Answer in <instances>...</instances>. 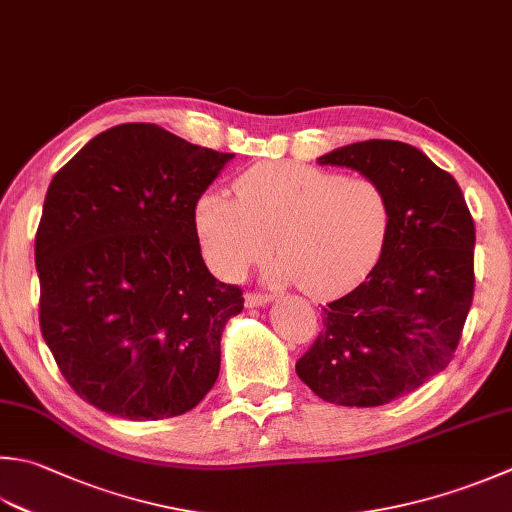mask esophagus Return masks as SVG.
Wrapping results in <instances>:
<instances>
[{"instance_id":"esophagus-1","label":"esophagus","mask_w":512,"mask_h":512,"mask_svg":"<svg viewBox=\"0 0 512 512\" xmlns=\"http://www.w3.org/2000/svg\"><path fill=\"white\" fill-rule=\"evenodd\" d=\"M270 299H273V295L268 293H257V290H250V293H246V306L255 308V306H264L268 304Z\"/></svg>"}]
</instances>
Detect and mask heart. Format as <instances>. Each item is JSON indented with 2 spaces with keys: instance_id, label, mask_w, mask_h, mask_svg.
I'll list each match as a JSON object with an SVG mask.
<instances>
[{
  "instance_id": "obj_1",
  "label": "heart",
  "mask_w": 512,
  "mask_h": 512,
  "mask_svg": "<svg viewBox=\"0 0 512 512\" xmlns=\"http://www.w3.org/2000/svg\"><path fill=\"white\" fill-rule=\"evenodd\" d=\"M195 228L217 275L239 279L275 246L282 282H299L308 297L330 299L362 284L379 262L393 228V204L370 177L262 162L235 179V199L215 190L199 197Z\"/></svg>"
}]
</instances>
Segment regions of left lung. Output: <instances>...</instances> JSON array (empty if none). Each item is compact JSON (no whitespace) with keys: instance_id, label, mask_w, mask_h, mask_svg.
<instances>
[{"instance_id":"obj_1","label":"left lung","mask_w":512,"mask_h":512,"mask_svg":"<svg viewBox=\"0 0 512 512\" xmlns=\"http://www.w3.org/2000/svg\"><path fill=\"white\" fill-rule=\"evenodd\" d=\"M319 164L382 184L393 228L366 282L322 308L324 330L297 375L324 402L384 406L455 357L475 290V222L455 177L415 146L368 139Z\"/></svg>"}]
</instances>
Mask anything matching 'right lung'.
<instances>
[{"label":"right lung","instance_id":"add662e5","mask_svg":"<svg viewBox=\"0 0 512 512\" xmlns=\"http://www.w3.org/2000/svg\"><path fill=\"white\" fill-rule=\"evenodd\" d=\"M233 157L119 124L57 170L35 235L39 328L84 402L142 422L213 388L244 297L206 268L195 208Z\"/></svg>","mask_w":512,"mask_h":512}]
</instances>
